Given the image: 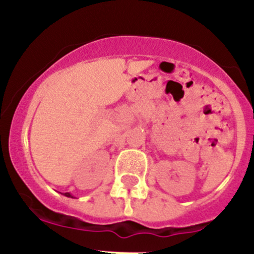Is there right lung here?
I'll list each match as a JSON object with an SVG mask.
<instances>
[{"label": "right lung", "mask_w": 254, "mask_h": 254, "mask_svg": "<svg viewBox=\"0 0 254 254\" xmlns=\"http://www.w3.org/2000/svg\"><path fill=\"white\" fill-rule=\"evenodd\" d=\"M65 195H66V196H68V198H73V196H72V195H71V194H70V193H65Z\"/></svg>", "instance_id": "add662e5"}]
</instances>
